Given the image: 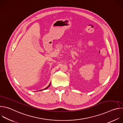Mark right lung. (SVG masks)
<instances>
[{
  "mask_svg": "<svg viewBox=\"0 0 123 123\" xmlns=\"http://www.w3.org/2000/svg\"><path fill=\"white\" fill-rule=\"evenodd\" d=\"M50 84H51V83H49V86H48L47 87H46L45 89H43V90H46L47 89H48V87H49V86H50ZM42 90H40V91H42Z\"/></svg>",
  "mask_w": 123,
  "mask_h": 123,
  "instance_id": "add662e5",
  "label": "right lung"
}]
</instances>
